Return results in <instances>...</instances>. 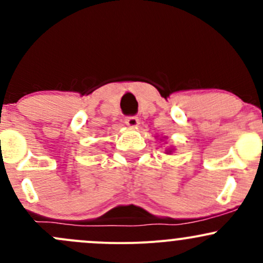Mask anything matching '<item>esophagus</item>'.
<instances>
[{
	"instance_id": "obj_1",
	"label": "esophagus",
	"mask_w": 263,
	"mask_h": 263,
	"mask_svg": "<svg viewBox=\"0 0 263 263\" xmlns=\"http://www.w3.org/2000/svg\"><path fill=\"white\" fill-rule=\"evenodd\" d=\"M124 122H126L127 126L129 127V128H136L137 126H139V118L137 117H126V119H124Z\"/></svg>"
}]
</instances>
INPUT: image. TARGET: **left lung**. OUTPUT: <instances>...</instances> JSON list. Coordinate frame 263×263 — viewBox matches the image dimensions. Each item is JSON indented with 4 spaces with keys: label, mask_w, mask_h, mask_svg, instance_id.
Instances as JSON below:
<instances>
[{
    "label": "left lung",
    "mask_w": 263,
    "mask_h": 263,
    "mask_svg": "<svg viewBox=\"0 0 263 263\" xmlns=\"http://www.w3.org/2000/svg\"><path fill=\"white\" fill-rule=\"evenodd\" d=\"M160 141H161V139H160ZM173 151H174L173 147H169V148H166V150H165V154H168V155H169V154H172Z\"/></svg>",
    "instance_id": "left-lung-1"
}]
</instances>
